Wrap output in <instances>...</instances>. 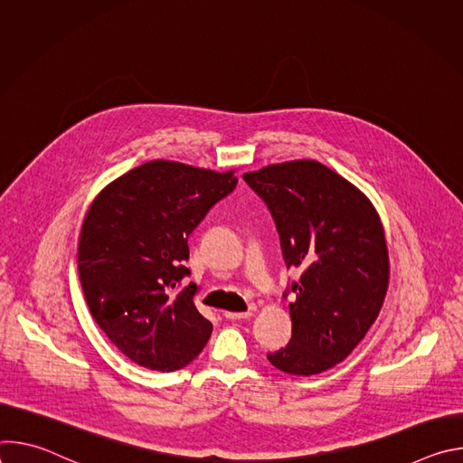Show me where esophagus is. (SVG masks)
I'll return each instance as SVG.
<instances>
[{"label":"esophagus","instance_id":"esophagus-1","mask_svg":"<svg viewBox=\"0 0 463 463\" xmlns=\"http://www.w3.org/2000/svg\"><path fill=\"white\" fill-rule=\"evenodd\" d=\"M252 313H254V309H252V307H250L249 311H241V313L225 311V318H229V320H241V318H249V317H252Z\"/></svg>","mask_w":463,"mask_h":463}]
</instances>
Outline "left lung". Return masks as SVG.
<instances>
[{"mask_svg":"<svg viewBox=\"0 0 463 463\" xmlns=\"http://www.w3.org/2000/svg\"><path fill=\"white\" fill-rule=\"evenodd\" d=\"M243 179L271 211L286 266L302 271L291 284V341L268 359L293 375L334 368L384 302L390 263L381 218L355 184L313 159L269 165Z\"/></svg>","mask_w":463,"mask_h":463,"instance_id":"8db88e82","label":"left lung"}]
</instances>
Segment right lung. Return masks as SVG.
Here are the masks:
<instances>
[{"label": "right lung", "instance_id": "1", "mask_svg": "<svg viewBox=\"0 0 463 463\" xmlns=\"http://www.w3.org/2000/svg\"><path fill=\"white\" fill-rule=\"evenodd\" d=\"M234 170L150 161L95 197L79 238V279L106 337L134 363L174 372L205 348L213 324L194 306L188 236L236 186Z\"/></svg>", "mask_w": 463, "mask_h": 463}]
</instances>
